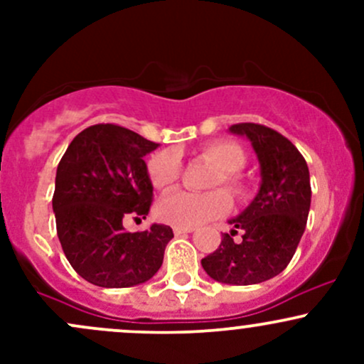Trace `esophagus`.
<instances>
[{
  "mask_svg": "<svg viewBox=\"0 0 364 364\" xmlns=\"http://www.w3.org/2000/svg\"><path fill=\"white\" fill-rule=\"evenodd\" d=\"M193 227H174V234L176 236H183V234H190L193 232Z\"/></svg>",
  "mask_w": 364,
  "mask_h": 364,
  "instance_id": "1",
  "label": "esophagus"
}]
</instances>
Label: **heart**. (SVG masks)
I'll return each instance as SVG.
<instances>
[{
    "mask_svg": "<svg viewBox=\"0 0 364 364\" xmlns=\"http://www.w3.org/2000/svg\"><path fill=\"white\" fill-rule=\"evenodd\" d=\"M199 155L218 168L213 188L223 186L234 197L247 193L245 183L237 172L247 164L245 151L229 141H213L200 148ZM149 181L159 190H171L181 176V156L176 149H164L155 153L148 164ZM232 208L230 197L223 190L197 196L190 192H174L164 197L156 205V215L165 223L176 227H197L211 220L222 218Z\"/></svg>",
    "mask_w": 364,
    "mask_h": 364,
    "instance_id": "heart-1",
    "label": "heart"
}]
</instances>
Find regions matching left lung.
<instances>
[{
    "label": "left lung",
    "mask_w": 364,
    "mask_h": 364,
    "mask_svg": "<svg viewBox=\"0 0 364 364\" xmlns=\"http://www.w3.org/2000/svg\"><path fill=\"white\" fill-rule=\"evenodd\" d=\"M229 132L252 142L260 186L248 208L229 220L232 230L200 264L220 284L253 285L280 274L294 257L310 211V172L296 146L273 128L237 123ZM237 230L244 234L241 242L233 241Z\"/></svg>",
    "instance_id": "obj_1"
}]
</instances>
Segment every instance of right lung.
<instances>
[{"mask_svg": "<svg viewBox=\"0 0 364 364\" xmlns=\"http://www.w3.org/2000/svg\"><path fill=\"white\" fill-rule=\"evenodd\" d=\"M156 142L117 127L93 124L67 148L56 171L53 209L70 266L90 284L121 289L156 274L174 237L168 225L128 232L124 220L146 218L153 185L144 156Z\"/></svg>", "mask_w": 364, "mask_h": 364, "instance_id": "obj_1", "label": "right lung"}]
</instances>
